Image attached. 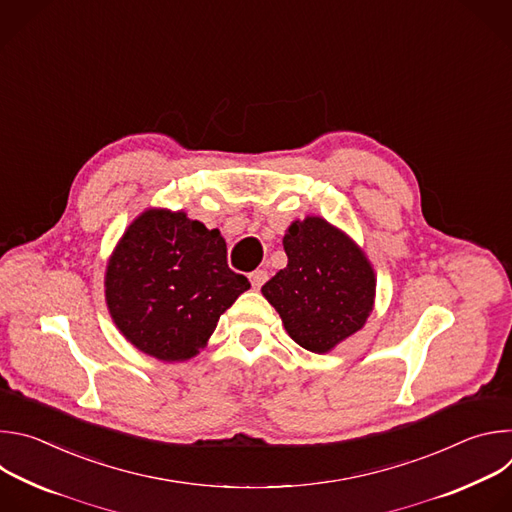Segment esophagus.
I'll list each match as a JSON object with an SVG mask.
<instances>
[{"mask_svg": "<svg viewBox=\"0 0 512 512\" xmlns=\"http://www.w3.org/2000/svg\"><path fill=\"white\" fill-rule=\"evenodd\" d=\"M249 281H251V285L255 287V289H259L265 281H267V271H263V269H257V271H253V273H249Z\"/></svg>", "mask_w": 512, "mask_h": 512, "instance_id": "34e87169", "label": "esophagus"}]
</instances>
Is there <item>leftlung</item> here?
Returning <instances> with one entry per match:
<instances>
[{
	"label": "left lung",
	"mask_w": 512,
	"mask_h": 512,
	"mask_svg": "<svg viewBox=\"0 0 512 512\" xmlns=\"http://www.w3.org/2000/svg\"><path fill=\"white\" fill-rule=\"evenodd\" d=\"M287 265L261 294L302 348L326 354L356 334L375 308L377 275L364 251L322 216L294 221L283 237Z\"/></svg>",
	"instance_id": "left-lung-1"
}]
</instances>
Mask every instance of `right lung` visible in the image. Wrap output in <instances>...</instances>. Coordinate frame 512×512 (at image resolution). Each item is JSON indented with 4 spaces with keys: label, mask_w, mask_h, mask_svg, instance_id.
Returning <instances> with one entry per match:
<instances>
[{
    "label": "right lung",
    "mask_w": 512,
    "mask_h": 512,
    "mask_svg": "<svg viewBox=\"0 0 512 512\" xmlns=\"http://www.w3.org/2000/svg\"><path fill=\"white\" fill-rule=\"evenodd\" d=\"M251 287L227 265V243L184 210L148 208L125 229L105 271L117 330L164 362L196 356L235 300Z\"/></svg>",
    "instance_id": "add662e5"
}]
</instances>
